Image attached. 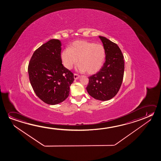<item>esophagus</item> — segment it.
<instances>
[{
  "label": "esophagus",
  "mask_w": 161,
  "mask_h": 161,
  "mask_svg": "<svg viewBox=\"0 0 161 161\" xmlns=\"http://www.w3.org/2000/svg\"><path fill=\"white\" fill-rule=\"evenodd\" d=\"M79 77H80V76H79V75H78V74H74V79H79Z\"/></svg>",
  "instance_id": "34e87169"
}]
</instances>
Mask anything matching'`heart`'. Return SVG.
Instances as JSON below:
<instances>
[{
  "mask_svg": "<svg viewBox=\"0 0 161 161\" xmlns=\"http://www.w3.org/2000/svg\"><path fill=\"white\" fill-rule=\"evenodd\" d=\"M106 58L105 48L101 43H95L86 40H78L72 42L69 48L61 52V59L68 69L78 63L79 72L94 74L102 68Z\"/></svg>",
  "mask_w": 161,
  "mask_h": 161,
  "instance_id": "heart-1",
  "label": "heart"
}]
</instances>
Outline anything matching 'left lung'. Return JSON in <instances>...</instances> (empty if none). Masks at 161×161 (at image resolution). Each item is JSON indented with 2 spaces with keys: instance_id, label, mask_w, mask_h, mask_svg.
Masks as SVG:
<instances>
[{
  "instance_id": "1",
  "label": "left lung",
  "mask_w": 161,
  "mask_h": 161,
  "mask_svg": "<svg viewBox=\"0 0 161 161\" xmlns=\"http://www.w3.org/2000/svg\"><path fill=\"white\" fill-rule=\"evenodd\" d=\"M106 51L105 63L96 74L89 77L87 92L100 101H108L118 93L123 82L124 60L117 44L99 36Z\"/></svg>"
}]
</instances>
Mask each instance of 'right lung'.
<instances>
[{
    "mask_svg": "<svg viewBox=\"0 0 161 161\" xmlns=\"http://www.w3.org/2000/svg\"><path fill=\"white\" fill-rule=\"evenodd\" d=\"M61 41L51 39L34 52L28 65L29 79L42 101L57 105L68 97L74 75L62 64Z\"/></svg>",
    "mask_w": 161,
    "mask_h": 161,
    "instance_id": "obj_1",
    "label": "right lung"
}]
</instances>
